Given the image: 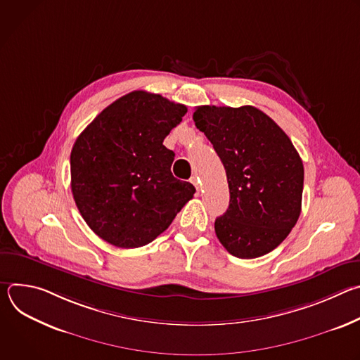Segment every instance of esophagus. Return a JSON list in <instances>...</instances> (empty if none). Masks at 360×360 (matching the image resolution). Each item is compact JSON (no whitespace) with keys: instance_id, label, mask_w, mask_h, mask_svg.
<instances>
[{"instance_id":"34e87169","label":"esophagus","mask_w":360,"mask_h":360,"mask_svg":"<svg viewBox=\"0 0 360 360\" xmlns=\"http://www.w3.org/2000/svg\"><path fill=\"white\" fill-rule=\"evenodd\" d=\"M191 182H192V185L196 188V192L199 193V189H200V188H199V178H198V176H192V178H191Z\"/></svg>"}]
</instances>
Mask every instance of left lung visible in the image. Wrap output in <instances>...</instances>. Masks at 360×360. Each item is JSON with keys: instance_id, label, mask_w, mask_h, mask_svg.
<instances>
[{"instance_id": "8db88e82", "label": "left lung", "mask_w": 360, "mask_h": 360, "mask_svg": "<svg viewBox=\"0 0 360 360\" xmlns=\"http://www.w3.org/2000/svg\"><path fill=\"white\" fill-rule=\"evenodd\" d=\"M193 121L214 145L229 185V208L215 232L240 259L274 250L296 225L303 192V164L289 136L261 110L202 105Z\"/></svg>"}]
</instances>
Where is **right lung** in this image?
Here are the masks:
<instances>
[{
    "instance_id": "1",
    "label": "right lung",
    "mask_w": 360,
    "mask_h": 360,
    "mask_svg": "<svg viewBox=\"0 0 360 360\" xmlns=\"http://www.w3.org/2000/svg\"><path fill=\"white\" fill-rule=\"evenodd\" d=\"M186 107L160 94L132 91L102 111L71 150V189L86 225L118 248L161 235L192 199V184L171 172L165 136Z\"/></svg>"
}]
</instances>
